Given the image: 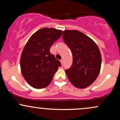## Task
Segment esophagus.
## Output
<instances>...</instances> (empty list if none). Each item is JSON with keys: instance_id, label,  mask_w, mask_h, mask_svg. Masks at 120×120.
I'll list each match as a JSON object with an SVG mask.
<instances>
[{"instance_id": "1", "label": "esophagus", "mask_w": 120, "mask_h": 120, "mask_svg": "<svg viewBox=\"0 0 120 120\" xmlns=\"http://www.w3.org/2000/svg\"><path fill=\"white\" fill-rule=\"evenodd\" d=\"M63 61H64V60H63V59H61V60H60V63H61V65L63 64Z\"/></svg>"}]
</instances>
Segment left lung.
Masks as SVG:
<instances>
[{"label":"left lung","instance_id":"1","mask_svg":"<svg viewBox=\"0 0 120 120\" xmlns=\"http://www.w3.org/2000/svg\"><path fill=\"white\" fill-rule=\"evenodd\" d=\"M63 38L73 55L72 65L65 70L69 80L75 87L86 88L95 81L100 73L99 49L93 39L78 30H64Z\"/></svg>","mask_w":120,"mask_h":120}]
</instances>
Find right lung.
Masks as SVG:
<instances>
[{
  "label": "right lung",
  "mask_w": 120,
  "mask_h": 120,
  "mask_svg": "<svg viewBox=\"0 0 120 120\" xmlns=\"http://www.w3.org/2000/svg\"><path fill=\"white\" fill-rule=\"evenodd\" d=\"M62 33L61 30L45 27L33 34L26 43L21 56V71L33 87L40 89L49 86L61 66L49 49Z\"/></svg>",
  "instance_id": "1"
}]
</instances>
